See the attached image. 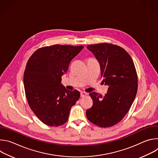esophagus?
Instances as JSON below:
<instances>
[{"label":"esophagus","instance_id":"obj_1","mask_svg":"<svg viewBox=\"0 0 158 158\" xmlns=\"http://www.w3.org/2000/svg\"><path fill=\"white\" fill-rule=\"evenodd\" d=\"M87 94L86 93H85V92H81V98H83V97H84V96H85L86 95H87Z\"/></svg>","mask_w":158,"mask_h":158}]
</instances>
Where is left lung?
Wrapping results in <instances>:
<instances>
[{"label": "left lung", "instance_id": "8db88e82", "mask_svg": "<svg viewBox=\"0 0 158 158\" xmlns=\"http://www.w3.org/2000/svg\"><path fill=\"white\" fill-rule=\"evenodd\" d=\"M99 63L102 83L108 85L104 96L89 94L93 106L86 110L89 121L102 127L120 122L127 113L138 91V76L133 60L122 48L108 43L87 45Z\"/></svg>", "mask_w": 158, "mask_h": 158}]
</instances>
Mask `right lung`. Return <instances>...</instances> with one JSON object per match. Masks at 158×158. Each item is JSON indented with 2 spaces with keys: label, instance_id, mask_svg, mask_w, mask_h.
I'll list each match as a JSON object with an SVG mask.
<instances>
[{
  "label": "right lung",
  "instance_id": "1",
  "mask_svg": "<svg viewBox=\"0 0 158 158\" xmlns=\"http://www.w3.org/2000/svg\"><path fill=\"white\" fill-rule=\"evenodd\" d=\"M84 48L82 46L54 45L37 50L29 58L24 74L28 104L35 116L49 126H59L69 118L80 93L67 90L61 77Z\"/></svg>",
  "mask_w": 158,
  "mask_h": 158
}]
</instances>
